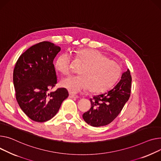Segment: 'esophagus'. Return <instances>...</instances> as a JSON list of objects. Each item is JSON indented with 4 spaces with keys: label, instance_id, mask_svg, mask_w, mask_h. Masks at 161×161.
Returning <instances> with one entry per match:
<instances>
[{
    "label": "esophagus",
    "instance_id": "obj_1",
    "mask_svg": "<svg viewBox=\"0 0 161 161\" xmlns=\"http://www.w3.org/2000/svg\"><path fill=\"white\" fill-rule=\"evenodd\" d=\"M69 98H78L79 96L78 95H75V94L70 93L69 94Z\"/></svg>",
    "mask_w": 161,
    "mask_h": 161
}]
</instances>
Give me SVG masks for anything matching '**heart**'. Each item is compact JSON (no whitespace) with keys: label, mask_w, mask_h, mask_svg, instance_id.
<instances>
[{"label":"heart","mask_w":161,"mask_h":161,"mask_svg":"<svg viewBox=\"0 0 161 161\" xmlns=\"http://www.w3.org/2000/svg\"><path fill=\"white\" fill-rule=\"evenodd\" d=\"M76 60L83 66L78 76H72L61 81L60 85L70 93L76 94L89 88L90 92L100 93L110 88L119 78L122 69L116 61L107 58L94 49H83L76 52ZM72 59L67 53L59 56L55 62L56 69L63 75L71 70Z\"/></svg>","instance_id":"b5f03b06"}]
</instances>
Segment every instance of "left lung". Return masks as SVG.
Returning a JSON list of instances; mask_svg holds the SVG:
<instances>
[{"instance_id":"obj_1","label":"left lung","mask_w":161,"mask_h":161,"mask_svg":"<svg viewBox=\"0 0 161 161\" xmlns=\"http://www.w3.org/2000/svg\"><path fill=\"white\" fill-rule=\"evenodd\" d=\"M131 80L130 70L127 69L113 89L91 98V108L83 113V120L93 127L103 126L112 122L130 98Z\"/></svg>"}]
</instances>
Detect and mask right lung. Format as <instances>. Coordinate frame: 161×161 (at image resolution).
<instances>
[{"label":"right lung","instance_id":"1","mask_svg":"<svg viewBox=\"0 0 161 161\" xmlns=\"http://www.w3.org/2000/svg\"><path fill=\"white\" fill-rule=\"evenodd\" d=\"M60 50L52 42L42 41L26 50L16 62L13 75L16 100L20 109L35 122L52 119L69 96L65 88L48 92L57 83L53 61Z\"/></svg>","mask_w":161,"mask_h":161}]
</instances>
